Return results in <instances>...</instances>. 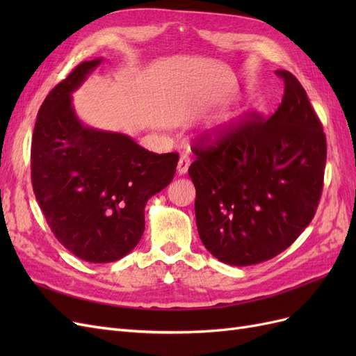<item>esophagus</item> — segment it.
Listing matches in <instances>:
<instances>
[{"label": "esophagus", "mask_w": 356, "mask_h": 356, "mask_svg": "<svg viewBox=\"0 0 356 356\" xmlns=\"http://www.w3.org/2000/svg\"><path fill=\"white\" fill-rule=\"evenodd\" d=\"M190 168V159L187 156H182L178 161V166H177V172L179 175H186L187 170Z\"/></svg>", "instance_id": "obj_1"}]
</instances>
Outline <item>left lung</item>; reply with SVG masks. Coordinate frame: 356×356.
Wrapping results in <instances>:
<instances>
[{
	"label": "left lung",
	"instance_id": "1",
	"mask_svg": "<svg viewBox=\"0 0 356 356\" xmlns=\"http://www.w3.org/2000/svg\"><path fill=\"white\" fill-rule=\"evenodd\" d=\"M270 118L251 113L211 145L196 144L188 175L204 248L230 266H251L285 251L316 212L327 139L293 74Z\"/></svg>",
	"mask_w": 356,
	"mask_h": 356
}]
</instances>
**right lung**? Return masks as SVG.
I'll return each instance as SVG.
<instances>
[{
    "instance_id": "1",
    "label": "right lung",
    "mask_w": 356,
    "mask_h": 356,
    "mask_svg": "<svg viewBox=\"0 0 356 356\" xmlns=\"http://www.w3.org/2000/svg\"><path fill=\"white\" fill-rule=\"evenodd\" d=\"M101 62H81L47 95L31 145L32 187L49 227L89 263L117 261L134 250L145 229L147 200L168 187L179 159L79 120L71 93Z\"/></svg>"
}]
</instances>
